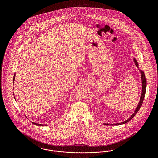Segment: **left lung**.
<instances>
[{"mask_svg":"<svg viewBox=\"0 0 158 158\" xmlns=\"http://www.w3.org/2000/svg\"><path fill=\"white\" fill-rule=\"evenodd\" d=\"M133 61L135 63V65L136 66V67L139 69V71L140 72V74H141V80H142V92H141V95H140V100H139V102L135 108V112L132 114V115L129 118H128L127 120H126L125 121L123 122H120V123H103L104 125H122V124H125V123H127V122H128L130 120H131L135 116V114L138 112V111L139 110L140 108L141 107L142 105V103H143V99H144V97H145V92H146V86H147V81H146V78H145V73L143 72V70H140L139 68V64H138V63L137 61V60H135V58H133Z\"/></svg>","mask_w":158,"mask_h":158,"instance_id":"left-lung-1","label":"left lung"}]
</instances>
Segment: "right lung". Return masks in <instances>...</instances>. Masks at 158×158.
I'll return each instance as SVG.
<instances>
[{"mask_svg": "<svg viewBox=\"0 0 158 158\" xmlns=\"http://www.w3.org/2000/svg\"><path fill=\"white\" fill-rule=\"evenodd\" d=\"M16 73H15V75H14V77H13V84H14V83H15V77H16ZM32 123H33L34 125H36V126H44V125H43V124H40V123H35V122H32Z\"/></svg>", "mask_w": 158, "mask_h": 158, "instance_id": "1", "label": "right lung"}]
</instances>
